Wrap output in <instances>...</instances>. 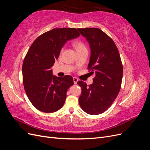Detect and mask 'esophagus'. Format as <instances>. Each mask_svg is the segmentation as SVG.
Returning a JSON list of instances; mask_svg holds the SVG:
<instances>
[{"label":"esophagus","instance_id":"esophagus-1","mask_svg":"<svg viewBox=\"0 0 150 150\" xmlns=\"http://www.w3.org/2000/svg\"><path fill=\"white\" fill-rule=\"evenodd\" d=\"M73 81H74V84H77V83H78V79L77 78H76V77H74V78H73Z\"/></svg>","mask_w":150,"mask_h":150}]
</instances>
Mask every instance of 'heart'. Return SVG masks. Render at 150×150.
<instances>
[{"label":"heart","mask_w":150,"mask_h":150,"mask_svg":"<svg viewBox=\"0 0 150 150\" xmlns=\"http://www.w3.org/2000/svg\"><path fill=\"white\" fill-rule=\"evenodd\" d=\"M73 46L75 47V49H76L77 51H80V50H83V49H86L84 44L83 42L79 41V40H78V41L74 42L73 43Z\"/></svg>","instance_id":"1"}]
</instances>
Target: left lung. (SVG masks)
Wrapping results in <instances>:
<instances>
[{"mask_svg": "<svg viewBox=\"0 0 150 150\" xmlns=\"http://www.w3.org/2000/svg\"><path fill=\"white\" fill-rule=\"evenodd\" d=\"M78 30L90 45L88 69L91 74H95L92 84L78 82L81 88L79 103L86 113L97 115L106 111L118 95L123 68L118 49L110 36L98 28Z\"/></svg>", "mask_w": 150, "mask_h": 150, "instance_id": "left-lung-1", "label": "left lung"}]
</instances>
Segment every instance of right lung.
Returning <instances> with one entry per match:
<instances>
[{
    "mask_svg": "<svg viewBox=\"0 0 150 150\" xmlns=\"http://www.w3.org/2000/svg\"><path fill=\"white\" fill-rule=\"evenodd\" d=\"M75 28H56L39 35L27 52L22 64L25 91L30 103L44 112H55L64 105L66 93L74 84L69 75L57 78L51 67L67 40L78 38Z\"/></svg>",
    "mask_w": 150,
    "mask_h": 150,
    "instance_id": "obj_1",
    "label": "right lung"
}]
</instances>
